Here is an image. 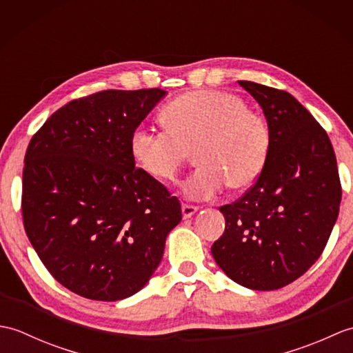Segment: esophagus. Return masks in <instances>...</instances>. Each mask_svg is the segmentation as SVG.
I'll use <instances>...</instances> for the list:
<instances>
[{"label": "esophagus", "instance_id": "obj_1", "mask_svg": "<svg viewBox=\"0 0 353 353\" xmlns=\"http://www.w3.org/2000/svg\"><path fill=\"white\" fill-rule=\"evenodd\" d=\"M199 211V206H194V205H188V203H183L182 205V215L183 219H191V216Z\"/></svg>", "mask_w": 353, "mask_h": 353}]
</instances>
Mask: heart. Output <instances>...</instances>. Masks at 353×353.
<instances>
[{"label":"heart","instance_id":"b5f03b06","mask_svg":"<svg viewBox=\"0 0 353 353\" xmlns=\"http://www.w3.org/2000/svg\"><path fill=\"white\" fill-rule=\"evenodd\" d=\"M165 130L139 125L130 150L139 167L159 181H174L190 161L199 167L186 179L183 194L206 200L224 186L245 190L264 172L272 153V129L259 110L230 92L200 91L177 97L162 110Z\"/></svg>","mask_w":353,"mask_h":353}]
</instances>
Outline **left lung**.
<instances>
[{"label":"left lung","instance_id":"left-lung-1","mask_svg":"<svg viewBox=\"0 0 353 353\" xmlns=\"http://www.w3.org/2000/svg\"><path fill=\"white\" fill-rule=\"evenodd\" d=\"M272 129V153L259 179L220 211L226 229L212 256L232 281L270 291L316 262L340 211L341 183L326 130L282 89L239 80Z\"/></svg>","mask_w":353,"mask_h":353}]
</instances>
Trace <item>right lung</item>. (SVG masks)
<instances>
[{"label":"right lung","instance_id":"add662e5","mask_svg":"<svg viewBox=\"0 0 353 353\" xmlns=\"http://www.w3.org/2000/svg\"><path fill=\"white\" fill-rule=\"evenodd\" d=\"M167 94L100 91L56 110L27 147L22 220L42 264L92 301L130 297L162 259L181 201L142 168L133 130Z\"/></svg>","mask_w":353,"mask_h":353}]
</instances>
